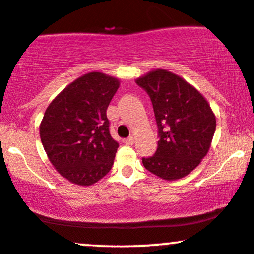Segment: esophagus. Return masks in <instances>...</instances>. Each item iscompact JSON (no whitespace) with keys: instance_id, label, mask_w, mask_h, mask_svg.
I'll list each match as a JSON object with an SVG mask.
<instances>
[{"instance_id":"obj_1","label":"esophagus","mask_w":254,"mask_h":254,"mask_svg":"<svg viewBox=\"0 0 254 254\" xmlns=\"http://www.w3.org/2000/svg\"><path fill=\"white\" fill-rule=\"evenodd\" d=\"M125 143L129 144V145H132V144L135 143V137H133V135H130V137H128L127 139H125Z\"/></svg>"}]
</instances>
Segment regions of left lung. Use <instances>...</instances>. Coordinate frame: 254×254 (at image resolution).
<instances>
[{
	"instance_id": "8db88e82",
	"label": "left lung",
	"mask_w": 254,
	"mask_h": 254,
	"mask_svg": "<svg viewBox=\"0 0 254 254\" xmlns=\"http://www.w3.org/2000/svg\"><path fill=\"white\" fill-rule=\"evenodd\" d=\"M135 82L151 99L160 135L154 156L143 159L144 167L165 181L188 176L211 148L217 126L211 105L195 87L165 69Z\"/></svg>"
}]
</instances>
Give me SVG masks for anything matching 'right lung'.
<instances>
[{
	"mask_svg": "<svg viewBox=\"0 0 254 254\" xmlns=\"http://www.w3.org/2000/svg\"><path fill=\"white\" fill-rule=\"evenodd\" d=\"M119 87L104 72L84 73L46 109L41 141L54 168L72 184H94L113 167L119 143L109 130L106 109Z\"/></svg>",
	"mask_w": 254,
	"mask_h": 254,
	"instance_id": "obj_1",
	"label": "right lung"
}]
</instances>
